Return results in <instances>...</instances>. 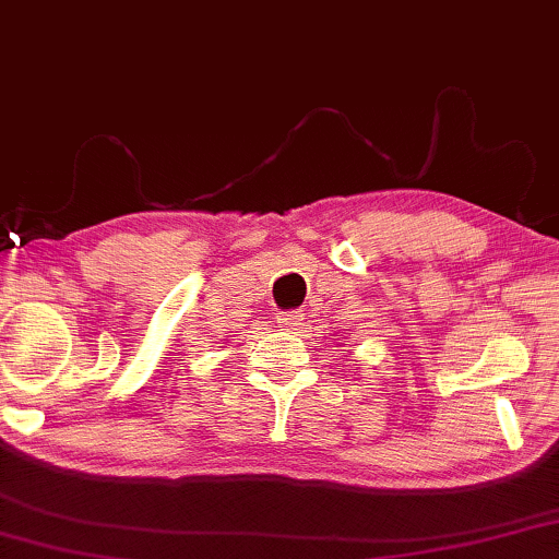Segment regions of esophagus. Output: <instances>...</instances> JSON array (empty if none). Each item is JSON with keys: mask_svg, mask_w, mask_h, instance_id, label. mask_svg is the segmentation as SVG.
Listing matches in <instances>:
<instances>
[{"mask_svg": "<svg viewBox=\"0 0 559 559\" xmlns=\"http://www.w3.org/2000/svg\"><path fill=\"white\" fill-rule=\"evenodd\" d=\"M280 326L285 331H295L297 326H301V314L299 311H285V314L280 317Z\"/></svg>", "mask_w": 559, "mask_h": 559, "instance_id": "esophagus-1", "label": "esophagus"}]
</instances>
